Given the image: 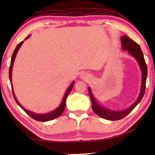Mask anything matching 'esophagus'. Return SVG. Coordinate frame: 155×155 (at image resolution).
<instances>
[{
  "instance_id": "esophagus-1",
  "label": "esophagus",
  "mask_w": 155,
  "mask_h": 155,
  "mask_svg": "<svg viewBox=\"0 0 155 155\" xmlns=\"http://www.w3.org/2000/svg\"><path fill=\"white\" fill-rule=\"evenodd\" d=\"M81 78H85V75H83V74H82V76H81Z\"/></svg>"
}]
</instances>
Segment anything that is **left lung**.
<instances>
[{"label":"left lung","mask_w":155,"mask_h":155,"mask_svg":"<svg viewBox=\"0 0 155 155\" xmlns=\"http://www.w3.org/2000/svg\"><path fill=\"white\" fill-rule=\"evenodd\" d=\"M120 40H121L122 42V49L124 51H127L129 54L134 57L140 67V70L141 71V85L140 92V94H139L137 99L136 100V101L132 105H130V107L127 109L124 110H120V111H113L111 109H107L106 107L102 106L101 104H100L98 103V101H96V99L94 98V96L93 95L91 88L90 87H88L89 94H90L91 103H92V107H92L93 111L99 115L100 117H101L102 118L108 120H112V121L122 119L126 115L130 114L133 111V109L140 103V101H141L144 95V93H145L147 78V65L140 46L135 41L132 40L130 38L126 35L122 36Z\"/></svg>","instance_id":"obj_1"}]
</instances>
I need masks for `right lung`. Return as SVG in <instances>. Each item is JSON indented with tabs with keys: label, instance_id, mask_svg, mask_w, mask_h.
<instances>
[{
	"label": "right lung",
	"instance_id": "1",
	"mask_svg": "<svg viewBox=\"0 0 155 155\" xmlns=\"http://www.w3.org/2000/svg\"><path fill=\"white\" fill-rule=\"evenodd\" d=\"M30 35L27 36V38H25V40H27V39L29 38ZM24 41H21L20 44H18V45L16 46V48H15V51L14 52V53L12 54V59H11V64H10V67H9V80H10V83H11V85H12V94H13V96H14V100L16 102V103L19 105L21 108H22L24 111L27 113V114L30 115V116L32 117L33 119L37 120V121H40V122H47V121H50V120H54L57 118V117H59L60 115H61L63 112H64V109H65V102H66V99H67V97L69 95V94L70 91H71L73 87V86H74V81H72L70 84L69 87H68L66 91H65V93L64 94V97H63V99H62V101L61 104H59V106L57 107V109H55L53 111H51V112H49V113H47V114H35V113H34L33 111H28V110L26 109L22 105H21V104L18 102V101L16 98V97L15 96V94H14V87H13V84H12V69H13V65H14V60L15 58V56H16V54L18 53V51H19L20 48L22 46V44H23Z\"/></svg>",
	"mask_w": 155,
	"mask_h": 155
}]
</instances>
